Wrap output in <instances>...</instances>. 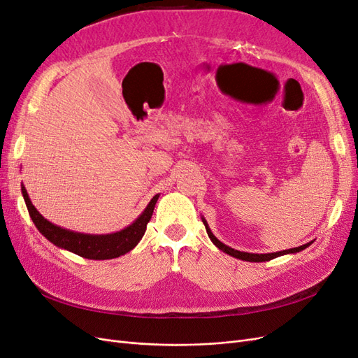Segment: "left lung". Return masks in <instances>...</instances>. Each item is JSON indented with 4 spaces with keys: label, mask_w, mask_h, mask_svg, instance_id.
Returning <instances> with one entry per match:
<instances>
[{
    "label": "left lung",
    "mask_w": 358,
    "mask_h": 358,
    "mask_svg": "<svg viewBox=\"0 0 358 358\" xmlns=\"http://www.w3.org/2000/svg\"><path fill=\"white\" fill-rule=\"evenodd\" d=\"M201 221H203V224H204V227H206V231H208V236L210 237V241L216 245V248H220L222 252H225V254H229V255H231V257H234V258H239V259H243V262H254V263H262V262H270V259H273V258H276V257H280V255H285V254H296V252H300V251H303V249L305 248H308L312 242H309V243H306V245H301V246H299V248H291V249H285V251H279V252H272V254H251V252H242V251H237V249H233V248H230V246H227V245H224L222 242H220L218 239H216V237L213 236V233L210 231V229H209V225H208V222H206V220L204 218H201Z\"/></svg>",
    "instance_id": "left-lung-1"
}]
</instances>
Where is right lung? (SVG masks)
Wrapping results in <instances>:
<instances>
[{
    "label": "right lung",
    "mask_w": 358,
    "mask_h": 358,
    "mask_svg": "<svg viewBox=\"0 0 358 358\" xmlns=\"http://www.w3.org/2000/svg\"><path fill=\"white\" fill-rule=\"evenodd\" d=\"M22 196L32 222H34L37 230L45 236L49 242H52L58 248L67 249V251L88 259H112L131 251L143 237L146 231V225L150 221V218H152L155 204L159 197L158 194L154 196V199L149 201L142 215H140L131 225L125 227L121 231L110 234H83L61 229V227L48 221L45 216H41L40 212L32 206L24 185Z\"/></svg>",
    "instance_id": "obj_1"
}]
</instances>
